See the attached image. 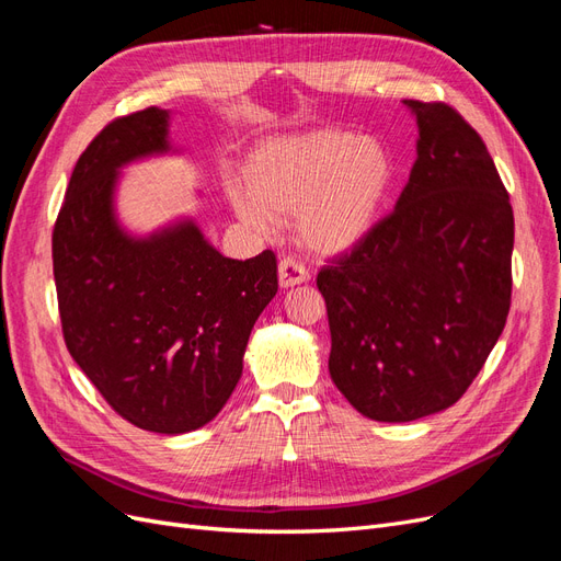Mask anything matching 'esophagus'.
<instances>
[{
    "mask_svg": "<svg viewBox=\"0 0 561 561\" xmlns=\"http://www.w3.org/2000/svg\"><path fill=\"white\" fill-rule=\"evenodd\" d=\"M309 280V271L295 257H283L278 264V283L280 287H295Z\"/></svg>",
    "mask_w": 561,
    "mask_h": 561,
    "instance_id": "1",
    "label": "esophagus"
}]
</instances>
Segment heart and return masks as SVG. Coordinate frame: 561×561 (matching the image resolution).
Here are the masks:
<instances>
[{
    "label": "heart",
    "instance_id": "1",
    "mask_svg": "<svg viewBox=\"0 0 561 561\" xmlns=\"http://www.w3.org/2000/svg\"><path fill=\"white\" fill-rule=\"evenodd\" d=\"M396 178V159L383 142L318 128L254 147L243 168L245 192H233V208L262 233L297 217L301 245L332 257L369 239Z\"/></svg>",
    "mask_w": 561,
    "mask_h": 561
}]
</instances>
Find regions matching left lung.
<instances>
[{
    "label": "left lung",
    "mask_w": 561,
    "mask_h": 561,
    "mask_svg": "<svg viewBox=\"0 0 561 561\" xmlns=\"http://www.w3.org/2000/svg\"><path fill=\"white\" fill-rule=\"evenodd\" d=\"M419 126L410 182L358 248L322 266L330 377L363 416L443 412L511 311L515 217L486 145L445 103L404 100Z\"/></svg>",
    "instance_id": "1"
}]
</instances>
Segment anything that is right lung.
<instances>
[{
    "label": "right lung",
    "instance_id": "1",
    "mask_svg": "<svg viewBox=\"0 0 561 561\" xmlns=\"http://www.w3.org/2000/svg\"><path fill=\"white\" fill-rule=\"evenodd\" d=\"M171 114L114 118L79 157L54 227L67 351L133 426L180 435L213 421L243 371L254 320L278 293L276 254H219L192 219L130 236L116 219L118 171L171 151Z\"/></svg>",
    "mask_w": 561,
    "mask_h": 561
}]
</instances>
